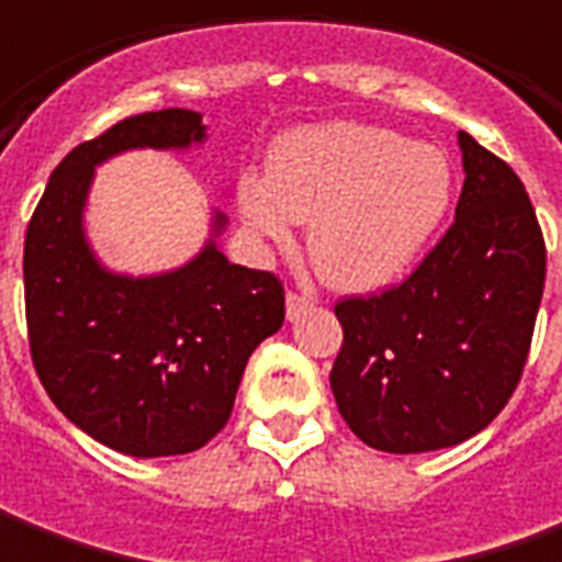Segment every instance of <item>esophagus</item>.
I'll return each instance as SVG.
<instances>
[{"instance_id": "esophagus-1", "label": "esophagus", "mask_w": 562, "mask_h": 562, "mask_svg": "<svg viewBox=\"0 0 562 562\" xmlns=\"http://www.w3.org/2000/svg\"><path fill=\"white\" fill-rule=\"evenodd\" d=\"M308 305H312V296H303V293H288V321L300 318Z\"/></svg>"}]
</instances>
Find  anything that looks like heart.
Instances as JSON below:
<instances>
[{
  "label": "heart",
  "mask_w": 562,
  "mask_h": 562,
  "mask_svg": "<svg viewBox=\"0 0 562 562\" xmlns=\"http://www.w3.org/2000/svg\"><path fill=\"white\" fill-rule=\"evenodd\" d=\"M450 156L392 127L321 122L269 149V173L238 180V211L262 241L288 247L308 226V257L342 290L389 284L422 257L452 204Z\"/></svg>",
  "instance_id": "heart-1"
}]
</instances>
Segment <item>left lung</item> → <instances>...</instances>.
Instances as JSON below:
<instances>
[{
    "label": "left lung",
    "mask_w": 562,
    "mask_h": 562,
    "mask_svg": "<svg viewBox=\"0 0 562 562\" xmlns=\"http://www.w3.org/2000/svg\"><path fill=\"white\" fill-rule=\"evenodd\" d=\"M456 220L404 284L336 303L330 389L348 428L382 452L456 447L505 409L544 290V238L520 177L459 131Z\"/></svg>",
    "instance_id": "1"
}]
</instances>
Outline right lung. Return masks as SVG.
<instances>
[{
	"instance_id": "obj_1",
	"label": "right lung",
	"mask_w": 562,
	"mask_h": 562,
	"mask_svg": "<svg viewBox=\"0 0 562 562\" xmlns=\"http://www.w3.org/2000/svg\"><path fill=\"white\" fill-rule=\"evenodd\" d=\"M201 112L131 115L76 146L45 186L23 241L26 327L54 406L103 447L137 459L201 450L229 422L254 348L281 330L284 288L229 262L216 235L180 269L122 274L85 235L94 168L127 149H189Z\"/></svg>"
}]
</instances>
